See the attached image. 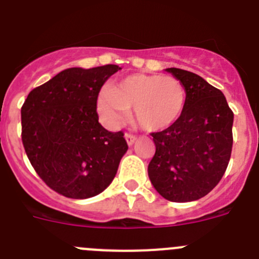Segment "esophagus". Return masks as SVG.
<instances>
[{
	"label": "esophagus",
	"mask_w": 259,
	"mask_h": 259,
	"mask_svg": "<svg viewBox=\"0 0 259 259\" xmlns=\"http://www.w3.org/2000/svg\"><path fill=\"white\" fill-rule=\"evenodd\" d=\"M125 139H126V143L129 144V146H133L135 142V139H137V137L133 134H129V133H126V134H125Z\"/></svg>",
	"instance_id": "1"
}]
</instances>
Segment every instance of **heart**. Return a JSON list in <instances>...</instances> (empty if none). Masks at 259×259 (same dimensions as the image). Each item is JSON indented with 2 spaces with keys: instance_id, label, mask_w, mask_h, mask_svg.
Returning <instances> with one entry per match:
<instances>
[{
  "instance_id": "b5f03b06",
  "label": "heart",
  "mask_w": 259,
  "mask_h": 259,
  "mask_svg": "<svg viewBox=\"0 0 259 259\" xmlns=\"http://www.w3.org/2000/svg\"><path fill=\"white\" fill-rule=\"evenodd\" d=\"M187 105V89L174 76L134 74L117 87L108 85L98 98V112L108 126L129 117L134 106L135 120L147 132L167 129L178 121Z\"/></svg>"
}]
</instances>
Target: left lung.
Returning <instances> with one entry per match:
<instances>
[{
	"label": "left lung",
	"instance_id": "left-lung-1",
	"mask_svg": "<svg viewBox=\"0 0 259 259\" xmlns=\"http://www.w3.org/2000/svg\"><path fill=\"white\" fill-rule=\"evenodd\" d=\"M187 89L178 121L152 133L156 153L148 165L154 189L171 202H192L208 194L228 168L233 149L234 113L224 93L199 75L166 69Z\"/></svg>",
	"mask_w": 259,
	"mask_h": 259
}]
</instances>
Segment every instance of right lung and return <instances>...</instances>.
Listing matches in <instances>:
<instances>
[{
	"mask_svg": "<svg viewBox=\"0 0 259 259\" xmlns=\"http://www.w3.org/2000/svg\"><path fill=\"white\" fill-rule=\"evenodd\" d=\"M117 65L71 67L34 88L21 107V139L35 172L72 199L102 193L117 172L127 143L124 133L98 122L97 98Z\"/></svg>",
	"mask_w": 259,
	"mask_h": 259,
	"instance_id": "obj_1",
	"label": "right lung"
}]
</instances>
